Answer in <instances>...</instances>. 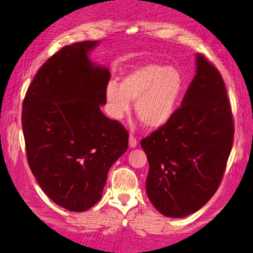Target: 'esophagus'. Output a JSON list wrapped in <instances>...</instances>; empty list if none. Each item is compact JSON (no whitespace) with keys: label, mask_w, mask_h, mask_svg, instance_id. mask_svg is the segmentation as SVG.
<instances>
[{"label":"esophagus","mask_w":253,"mask_h":253,"mask_svg":"<svg viewBox=\"0 0 253 253\" xmlns=\"http://www.w3.org/2000/svg\"><path fill=\"white\" fill-rule=\"evenodd\" d=\"M137 145H138V140L136 139V137L130 135L129 136V147L130 148H136Z\"/></svg>","instance_id":"1"}]
</instances>
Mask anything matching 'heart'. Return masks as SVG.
<instances>
[{
  "instance_id": "1",
  "label": "heart",
  "mask_w": 253,
  "mask_h": 253,
  "mask_svg": "<svg viewBox=\"0 0 253 253\" xmlns=\"http://www.w3.org/2000/svg\"><path fill=\"white\" fill-rule=\"evenodd\" d=\"M185 80L179 69L158 63H143L128 71L118 85L105 88L106 111L121 121L135 101V113L149 129H158L171 121L181 101Z\"/></svg>"
}]
</instances>
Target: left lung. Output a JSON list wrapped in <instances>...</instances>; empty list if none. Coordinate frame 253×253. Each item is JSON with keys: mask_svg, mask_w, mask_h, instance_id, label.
<instances>
[{"mask_svg": "<svg viewBox=\"0 0 253 253\" xmlns=\"http://www.w3.org/2000/svg\"><path fill=\"white\" fill-rule=\"evenodd\" d=\"M234 131L224 80L197 53L196 74L181 107L141 140L149 162L147 195L162 215L185 217L211 199L224 175Z\"/></svg>", "mask_w": 253, "mask_h": 253, "instance_id": "1", "label": "left lung"}]
</instances>
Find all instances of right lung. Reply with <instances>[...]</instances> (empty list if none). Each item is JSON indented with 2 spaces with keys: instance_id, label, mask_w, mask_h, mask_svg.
<instances>
[{
  "instance_id": "obj_1",
  "label": "right lung",
  "mask_w": 253,
  "mask_h": 253,
  "mask_svg": "<svg viewBox=\"0 0 253 253\" xmlns=\"http://www.w3.org/2000/svg\"><path fill=\"white\" fill-rule=\"evenodd\" d=\"M97 43L61 48L39 69L23 102L28 165L44 194L71 211L100 201L108 170L128 147L127 130L101 112L111 73L88 59Z\"/></svg>"
}]
</instances>
